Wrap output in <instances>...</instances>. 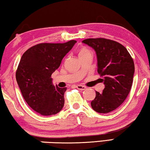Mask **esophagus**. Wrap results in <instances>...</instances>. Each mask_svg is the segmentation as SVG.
I'll use <instances>...</instances> for the list:
<instances>
[{
	"mask_svg": "<svg viewBox=\"0 0 150 150\" xmlns=\"http://www.w3.org/2000/svg\"><path fill=\"white\" fill-rule=\"evenodd\" d=\"M76 87L78 89H79V90H81V91H84V90H85L86 88V86H82V85H76Z\"/></svg>",
	"mask_w": 150,
	"mask_h": 150,
	"instance_id": "34e87169",
	"label": "esophagus"
}]
</instances>
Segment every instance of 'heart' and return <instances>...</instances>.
I'll list each match as a JSON object with an SVG mask.
<instances>
[{
	"label": "heart",
	"mask_w": 150,
	"mask_h": 150,
	"mask_svg": "<svg viewBox=\"0 0 150 150\" xmlns=\"http://www.w3.org/2000/svg\"><path fill=\"white\" fill-rule=\"evenodd\" d=\"M89 53V51H88L87 49H82L80 50L79 55V56H80V55H84V54H86V53Z\"/></svg>",
	"instance_id": "b5f03b06"
}]
</instances>
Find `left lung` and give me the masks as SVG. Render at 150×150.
<instances>
[{"instance_id": "obj_1", "label": "left lung", "mask_w": 150, "mask_h": 150, "mask_svg": "<svg viewBox=\"0 0 150 150\" xmlns=\"http://www.w3.org/2000/svg\"><path fill=\"white\" fill-rule=\"evenodd\" d=\"M95 50L97 72L103 76L105 88L96 91L91 102L95 112L106 114L114 111L128 96L133 84L134 65L127 49L116 41L105 38H88L82 41Z\"/></svg>"}]
</instances>
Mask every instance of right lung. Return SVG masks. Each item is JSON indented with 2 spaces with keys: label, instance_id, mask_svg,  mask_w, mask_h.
Instances as JSON below:
<instances>
[{
  "label": "right lung",
  "instance_id": "1",
  "mask_svg": "<svg viewBox=\"0 0 150 150\" xmlns=\"http://www.w3.org/2000/svg\"><path fill=\"white\" fill-rule=\"evenodd\" d=\"M76 42L40 43L30 47L21 58L17 82L28 105L41 115L56 114L64 107L67 88L54 86L51 76Z\"/></svg>",
  "mask_w": 150,
  "mask_h": 150
}]
</instances>
